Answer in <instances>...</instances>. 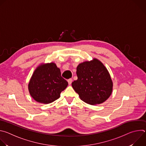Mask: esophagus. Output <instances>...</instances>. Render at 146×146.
Masks as SVG:
<instances>
[{
	"label": "esophagus",
	"mask_w": 146,
	"mask_h": 146,
	"mask_svg": "<svg viewBox=\"0 0 146 146\" xmlns=\"http://www.w3.org/2000/svg\"><path fill=\"white\" fill-rule=\"evenodd\" d=\"M72 81H73V80H72V79H71V78H70V79L68 80V84H69V85H70V84H72Z\"/></svg>",
	"instance_id": "esophagus-1"
}]
</instances>
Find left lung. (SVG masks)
<instances>
[{
  "label": "left lung",
  "instance_id": "obj_1",
  "mask_svg": "<svg viewBox=\"0 0 146 146\" xmlns=\"http://www.w3.org/2000/svg\"><path fill=\"white\" fill-rule=\"evenodd\" d=\"M77 80L72 83L80 99L91 105L105 102L111 95L113 83L107 68L96 58L77 67Z\"/></svg>",
  "mask_w": 146,
  "mask_h": 146
}]
</instances>
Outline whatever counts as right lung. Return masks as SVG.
I'll return each mask as SVG.
<instances>
[{
	"instance_id": "right-lung-1",
	"label": "right lung",
	"mask_w": 146,
	"mask_h": 146,
	"mask_svg": "<svg viewBox=\"0 0 146 146\" xmlns=\"http://www.w3.org/2000/svg\"><path fill=\"white\" fill-rule=\"evenodd\" d=\"M68 85L61 76L60 69L51 62L41 64L36 68L29 82L28 90L35 100L48 104L58 99Z\"/></svg>"
}]
</instances>
